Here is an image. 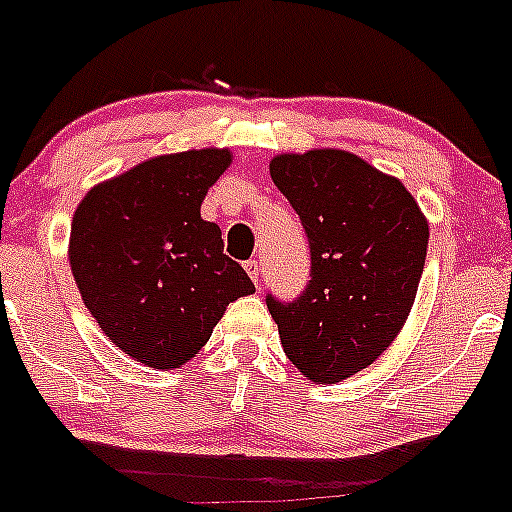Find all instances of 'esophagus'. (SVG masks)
I'll list each match as a JSON object with an SVG mask.
<instances>
[{
  "instance_id": "obj_1",
  "label": "esophagus",
  "mask_w": 512,
  "mask_h": 512,
  "mask_svg": "<svg viewBox=\"0 0 512 512\" xmlns=\"http://www.w3.org/2000/svg\"><path fill=\"white\" fill-rule=\"evenodd\" d=\"M246 271H248V277H251V282L259 287V284H261V264H259V261H256V259L246 261Z\"/></svg>"
}]
</instances>
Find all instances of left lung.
<instances>
[{
	"label": "left lung",
	"mask_w": 512,
	"mask_h": 512,
	"mask_svg": "<svg viewBox=\"0 0 512 512\" xmlns=\"http://www.w3.org/2000/svg\"><path fill=\"white\" fill-rule=\"evenodd\" d=\"M269 174L305 225L310 284L266 300L284 354L310 382L354 377L392 346L413 310L428 220L397 176L341 148L279 153Z\"/></svg>",
	"instance_id": "left-lung-1"
}]
</instances>
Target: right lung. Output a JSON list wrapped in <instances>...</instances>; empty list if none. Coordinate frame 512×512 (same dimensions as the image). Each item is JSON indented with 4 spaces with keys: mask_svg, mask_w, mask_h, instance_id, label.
<instances>
[{
    "mask_svg": "<svg viewBox=\"0 0 512 512\" xmlns=\"http://www.w3.org/2000/svg\"><path fill=\"white\" fill-rule=\"evenodd\" d=\"M230 164L228 148L146 158L76 207L69 261L81 300L104 336L143 366L166 372L192 361L225 307L256 292L200 212Z\"/></svg>",
    "mask_w": 512,
    "mask_h": 512,
    "instance_id": "add662e5",
    "label": "right lung"
}]
</instances>
